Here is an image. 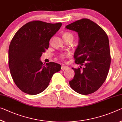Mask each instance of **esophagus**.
Returning a JSON list of instances; mask_svg holds the SVG:
<instances>
[{
	"instance_id": "esophagus-1",
	"label": "esophagus",
	"mask_w": 122,
	"mask_h": 122,
	"mask_svg": "<svg viewBox=\"0 0 122 122\" xmlns=\"http://www.w3.org/2000/svg\"><path fill=\"white\" fill-rule=\"evenodd\" d=\"M68 68V67L67 66H65V65L62 66V67H61L62 70H65V69H67Z\"/></svg>"
}]
</instances>
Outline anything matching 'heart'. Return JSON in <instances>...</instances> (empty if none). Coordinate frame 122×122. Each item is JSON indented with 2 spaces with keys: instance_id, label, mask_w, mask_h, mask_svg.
<instances>
[{
  "instance_id": "heart-1",
  "label": "heart",
  "mask_w": 122,
  "mask_h": 122,
  "mask_svg": "<svg viewBox=\"0 0 122 122\" xmlns=\"http://www.w3.org/2000/svg\"><path fill=\"white\" fill-rule=\"evenodd\" d=\"M67 37H71L73 38V34L71 33V32H65L64 34H63V38H67ZM71 56V54L69 53H63L61 54L59 56L60 59L62 60H64L66 57H68Z\"/></svg>"
}]
</instances>
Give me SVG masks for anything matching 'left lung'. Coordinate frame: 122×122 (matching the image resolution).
<instances>
[{
  "mask_svg": "<svg viewBox=\"0 0 122 122\" xmlns=\"http://www.w3.org/2000/svg\"><path fill=\"white\" fill-rule=\"evenodd\" d=\"M78 33L79 41L74 57L80 67L72 69L74 76L71 87L81 94L97 91L107 78L111 63L109 41L103 29L87 18L76 20L66 26Z\"/></svg>",
  "mask_w": 122,
  "mask_h": 122,
  "instance_id": "8db88e82",
  "label": "left lung"
}]
</instances>
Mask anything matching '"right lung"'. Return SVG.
<instances>
[{"label": "right lung", "mask_w": 122, "mask_h": 122, "mask_svg": "<svg viewBox=\"0 0 122 122\" xmlns=\"http://www.w3.org/2000/svg\"><path fill=\"white\" fill-rule=\"evenodd\" d=\"M61 25V23L31 21L13 36L9 48V66L15 84L22 92L40 93L47 88L54 73L61 70L60 64L50 62L44 65L40 59Z\"/></svg>", "instance_id": "add662e5"}]
</instances>
